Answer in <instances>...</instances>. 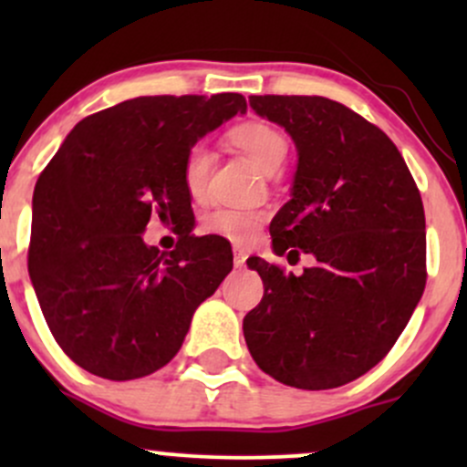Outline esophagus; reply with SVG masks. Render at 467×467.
<instances>
[{
    "label": "esophagus",
    "mask_w": 467,
    "mask_h": 467,
    "mask_svg": "<svg viewBox=\"0 0 467 467\" xmlns=\"http://www.w3.org/2000/svg\"><path fill=\"white\" fill-rule=\"evenodd\" d=\"M245 265V252L241 248H234V267H244Z\"/></svg>",
    "instance_id": "1"
}]
</instances>
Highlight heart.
Returning a JSON list of instances; mask_svg holds the SVG:
<instances>
[{
	"label": "heart",
	"instance_id": "obj_1",
	"mask_svg": "<svg viewBox=\"0 0 467 467\" xmlns=\"http://www.w3.org/2000/svg\"><path fill=\"white\" fill-rule=\"evenodd\" d=\"M230 140L252 164L264 173H272L283 164L287 155V142L283 133L267 122H244L230 131ZM213 153L203 142L192 144L184 158V184L192 197H200L206 191L208 173H211ZM264 223L259 211L248 208L219 206L203 217V230L219 237L244 244Z\"/></svg>",
	"mask_w": 467,
	"mask_h": 467
}]
</instances>
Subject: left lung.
I'll return each mask as SVG.
<instances>
[{
	"mask_svg": "<svg viewBox=\"0 0 467 467\" xmlns=\"http://www.w3.org/2000/svg\"><path fill=\"white\" fill-rule=\"evenodd\" d=\"M250 107L283 127L298 155L272 248L316 265L294 276L248 259L265 294L244 318L245 345L287 387H342L387 356L423 294L420 191L387 133L349 107L323 96H250Z\"/></svg>",
	"mask_w": 467,
	"mask_h": 467,
	"instance_id": "obj_1",
	"label": "left lung"
}]
</instances>
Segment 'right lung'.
I'll return each mask as SVG.
<instances>
[{"label": "right lung", "mask_w": 467, "mask_h": 467, "mask_svg": "<svg viewBox=\"0 0 467 467\" xmlns=\"http://www.w3.org/2000/svg\"><path fill=\"white\" fill-rule=\"evenodd\" d=\"M241 94L140 96L83 118L32 195L28 270L63 351L105 379L144 378L173 360L192 314L233 270L217 237H192L184 158L233 116ZM151 214L182 239L143 244Z\"/></svg>", "instance_id": "1"}]
</instances>
